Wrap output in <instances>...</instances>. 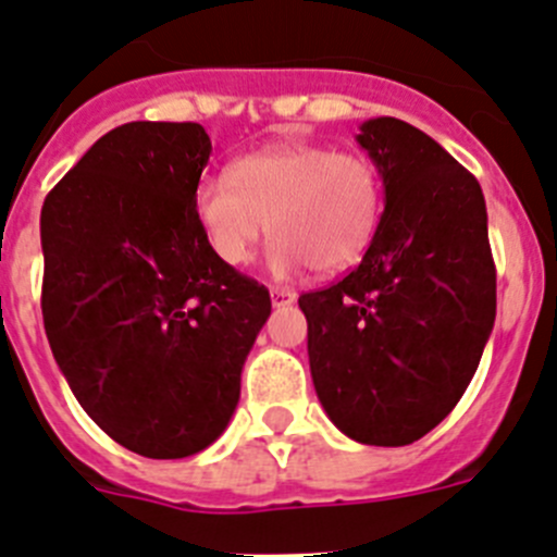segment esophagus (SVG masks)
Instances as JSON below:
<instances>
[{
	"mask_svg": "<svg viewBox=\"0 0 557 557\" xmlns=\"http://www.w3.org/2000/svg\"><path fill=\"white\" fill-rule=\"evenodd\" d=\"M269 294H272L274 307H288L296 301V290H290V288H272Z\"/></svg>",
	"mask_w": 557,
	"mask_h": 557,
	"instance_id": "obj_1",
	"label": "esophagus"
}]
</instances>
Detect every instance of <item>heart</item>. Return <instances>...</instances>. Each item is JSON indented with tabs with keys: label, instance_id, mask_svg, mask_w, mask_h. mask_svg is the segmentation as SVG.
<instances>
[{
	"label": "heart",
	"instance_id": "heart-1",
	"mask_svg": "<svg viewBox=\"0 0 557 557\" xmlns=\"http://www.w3.org/2000/svg\"><path fill=\"white\" fill-rule=\"evenodd\" d=\"M194 205L207 243L226 267H245L269 228L274 272L310 263L314 272L334 274L367 252L383 188L372 161L358 153L272 145L234 161L232 180H201Z\"/></svg>",
	"mask_w": 557,
	"mask_h": 557
}]
</instances>
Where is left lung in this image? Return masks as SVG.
Wrapping results in <instances>:
<instances>
[{"label":"left lung","mask_w":557,"mask_h":557,"mask_svg":"<svg viewBox=\"0 0 557 557\" xmlns=\"http://www.w3.org/2000/svg\"><path fill=\"white\" fill-rule=\"evenodd\" d=\"M385 210L363 261L299 296L314 393L361 445L401 447L442 423L496 320L485 196L471 172L398 117L361 123Z\"/></svg>","instance_id":"left-lung-1"}]
</instances>
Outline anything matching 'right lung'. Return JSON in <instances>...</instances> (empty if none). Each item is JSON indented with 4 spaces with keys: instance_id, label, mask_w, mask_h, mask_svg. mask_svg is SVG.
<instances>
[{
    "instance_id": "add662e5",
    "label": "right lung",
    "mask_w": 557,
    "mask_h": 557,
    "mask_svg": "<svg viewBox=\"0 0 557 557\" xmlns=\"http://www.w3.org/2000/svg\"><path fill=\"white\" fill-rule=\"evenodd\" d=\"M199 123L107 132L45 196L42 320L88 418L145 458H188L226 431L272 312L263 285L212 252L196 188Z\"/></svg>"
}]
</instances>
